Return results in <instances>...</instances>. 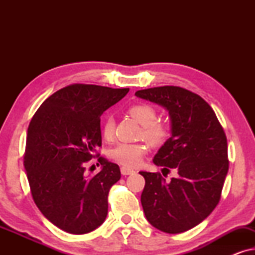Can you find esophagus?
Listing matches in <instances>:
<instances>
[{"label": "esophagus", "instance_id": "esophagus-1", "mask_svg": "<svg viewBox=\"0 0 255 255\" xmlns=\"http://www.w3.org/2000/svg\"><path fill=\"white\" fill-rule=\"evenodd\" d=\"M121 173L123 174V175H131V174H134L135 172L133 169H131V168H128V167H122L121 168Z\"/></svg>", "mask_w": 255, "mask_h": 255}]
</instances>
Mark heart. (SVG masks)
Masks as SVG:
<instances>
[{
    "instance_id": "b5f03b06",
    "label": "heart",
    "mask_w": 255,
    "mask_h": 255,
    "mask_svg": "<svg viewBox=\"0 0 255 255\" xmlns=\"http://www.w3.org/2000/svg\"><path fill=\"white\" fill-rule=\"evenodd\" d=\"M128 114L141 125V137L152 146H160L167 140L169 128L162 122L156 120V110L146 103H137L128 108ZM102 134L107 140L114 138L115 120L113 115H107L102 123ZM144 144L122 142L111 148L110 158L124 167H135L142 161L146 154Z\"/></svg>"
}]
</instances>
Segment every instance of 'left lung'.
Returning <instances> with one entry per match:
<instances>
[{
    "label": "left lung",
    "instance_id": "left-lung-1",
    "mask_svg": "<svg viewBox=\"0 0 255 255\" xmlns=\"http://www.w3.org/2000/svg\"><path fill=\"white\" fill-rule=\"evenodd\" d=\"M135 96L168 111L172 135L153 162L177 172L170 181L160 173L140 172L145 177L141 205L146 219L162 232L188 231L203 222L221 200L229 170L225 132L212 108L181 87H154L138 90Z\"/></svg>",
    "mask_w": 255,
    "mask_h": 255
}]
</instances>
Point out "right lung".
<instances>
[{
    "mask_svg": "<svg viewBox=\"0 0 255 255\" xmlns=\"http://www.w3.org/2000/svg\"><path fill=\"white\" fill-rule=\"evenodd\" d=\"M128 88L75 83L51 95L27 128L24 167L34 203L45 217L72 235L99 228L108 215V194L120 167L101 156L102 169L85 174V163L102 145L101 115Z\"/></svg>",
    "mask_w": 255,
    "mask_h": 255,
    "instance_id": "add662e5",
    "label": "right lung"
}]
</instances>
